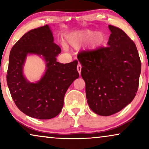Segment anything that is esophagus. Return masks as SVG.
I'll list each match as a JSON object with an SVG mask.
<instances>
[{"instance_id":"1","label":"esophagus","mask_w":149,"mask_h":149,"mask_svg":"<svg viewBox=\"0 0 149 149\" xmlns=\"http://www.w3.org/2000/svg\"><path fill=\"white\" fill-rule=\"evenodd\" d=\"M77 71H78L79 74H81V68H82V66H81V64H78L77 65Z\"/></svg>"}]
</instances>
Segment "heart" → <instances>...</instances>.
<instances>
[{"label":"heart","instance_id":"1","mask_svg":"<svg viewBox=\"0 0 149 149\" xmlns=\"http://www.w3.org/2000/svg\"><path fill=\"white\" fill-rule=\"evenodd\" d=\"M93 38V46H99L104 41V36L101 32H97L91 30H83V31L73 32L67 36L66 39L68 43L74 49L79 48L85 42H88L91 38Z\"/></svg>","mask_w":149,"mask_h":149}]
</instances>
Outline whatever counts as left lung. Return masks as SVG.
<instances>
[{
    "instance_id": "left-lung-1",
    "label": "left lung",
    "mask_w": 149,
    "mask_h": 149,
    "mask_svg": "<svg viewBox=\"0 0 149 149\" xmlns=\"http://www.w3.org/2000/svg\"><path fill=\"white\" fill-rule=\"evenodd\" d=\"M108 47L79 53L81 77L89 107L110 116L121 111L137 93L141 62L133 40L120 28L109 25Z\"/></svg>"
}]
</instances>
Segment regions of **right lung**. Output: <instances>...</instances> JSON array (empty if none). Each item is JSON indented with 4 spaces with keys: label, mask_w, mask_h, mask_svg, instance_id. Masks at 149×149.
Segmentation results:
<instances>
[{
    "label": "right lung",
    "mask_w": 149,
    "mask_h": 149,
    "mask_svg": "<svg viewBox=\"0 0 149 149\" xmlns=\"http://www.w3.org/2000/svg\"><path fill=\"white\" fill-rule=\"evenodd\" d=\"M60 52L48 25L28 31L12 47L7 85L14 102L26 115L49 119L62 111L65 93L79 74L77 60L65 64L57 62L56 56ZM30 53L42 55L46 63V73L36 83L29 82L23 74L26 56Z\"/></svg>",
    "instance_id": "obj_1"
}]
</instances>
